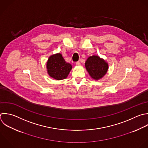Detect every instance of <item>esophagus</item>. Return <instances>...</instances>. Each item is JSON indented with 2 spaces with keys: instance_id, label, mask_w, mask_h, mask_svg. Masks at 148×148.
Listing matches in <instances>:
<instances>
[{
  "instance_id": "1",
  "label": "esophagus",
  "mask_w": 148,
  "mask_h": 148,
  "mask_svg": "<svg viewBox=\"0 0 148 148\" xmlns=\"http://www.w3.org/2000/svg\"><path fill=\"white\" fill-rule=\"evenodd\" d=\"M80 64V61H77V62H76V65H79Z\"/></svg>"
}]
</instances>
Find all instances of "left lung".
Listing matches in <instances>:
<instances>
[{
  "label": "left lung",
  "instance_id": "obj_1",
  "mask_svg": "<svg viewBox=\"0 0 148 148\" xmlns=\"http://www.w3.org/2000/svg\"><path fill=\"white\" fill-rule=\"evenodd\" d=\"M85 66L90 76L95 80L102 78L108 69V64L97 56L89 57L86 61Z\"/></svg>",
  "mask_w": 148,
  "mask_h": 148
}]
</instances>
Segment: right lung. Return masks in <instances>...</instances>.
Segmentation results:
<instances>
[{"instance_id": "add662e5", "label": "right lung", "mask_w": 148, "mask_h": 148, "mask_svg": "<svg viewBox=\"0 0 148 148\" xmlns=\"http://www.w3.org/2000/svg\"><path fill=\"white\" fill-rule=\"evenodd\" d=\"M72 66L67 62L60 53L50 57L47 62L49 75L56 80H62L67 77Z\"/></svg>"}]
</instances>
